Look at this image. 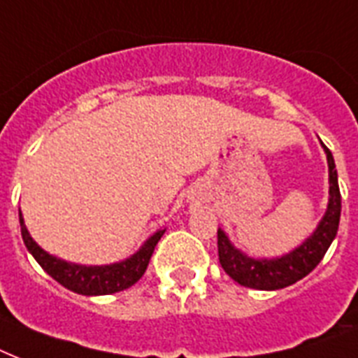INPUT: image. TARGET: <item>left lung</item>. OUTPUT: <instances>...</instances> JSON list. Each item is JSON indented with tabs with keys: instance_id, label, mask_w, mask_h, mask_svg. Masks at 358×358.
Masks as SVG:
<instances>
[{
	"instance_id": "8db88e82",
	"label": "left lung",
	"mask_w": 358,
	"mask_h": 358,
	"mask_svg": "<svg viewBox=\"0 0 358 358\" xmlns=\"http://www.w3.org/2000/svg\"><path fill=\"white\" fill-rule=\"evenodd\" d=\"M323 145V143H322ZM327 154L329 163V206L323 215L322 223L317 224L316 232L306 239L305 243L292 250L289 255L275 260H255L249 256L241 255L238 249L232 247L229 238L223 230H217V250L221 267L229 277H232L238 284L245 288L255 289H280L289 284H295L303 277H306L314 267L322 262L327 249L336 238L342 212V196H340L338 174L334 167L333 154L327 146L323 145Z\"/></svg>"
}]
</instances>
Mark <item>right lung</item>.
<instances>
[{
    "label": "right lung",
    "instance_id": "1",
    "mask_svg": "<svg viewBox=\"0 0 358 358\" xmlns=\"http://www.w3.org/2000/svg\"><path fill=\"white\" fill-rule=\"evenodd\" d=\"M20 215V229H22V238L33 258H35L44 271L57 280L61 286L69 288L70 292L81 295H108L117 294L122 289L134 286L143 275H145L150 256L156 249L157 241L162 239L165 230H157L131 258L120 262V264H111V266H78V264H69V262L59 260L55 256L48 255L38 245L33 241L27 229H25L22 213Z\"/></svg>",
    "mask_w": 358,
    "mask_h": 358
}]
</instances>
